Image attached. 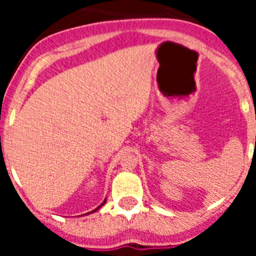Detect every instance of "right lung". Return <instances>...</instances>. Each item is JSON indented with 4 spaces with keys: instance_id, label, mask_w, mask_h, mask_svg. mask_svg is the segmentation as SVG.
<instances>
[{
    "instance_id": "obj_1",
    "label": "right lung",
    "mask_w": 256,
    "mask_h": 256,
    "mask_svg": "<svg viewBox=\"0 0 256 256\" xmlns=\"http://www.w3.org/2000/svg\"><path fill=\"white\" fill-rule=\"evenodd\" d=\"M105 202H106V200H105V201H104V202H102V204H101V205H100V206H98V208H96V209H94V210H92V212H97V210L100 209V208H101V206H102V205H104V204H105ZM87 214H90V212H87Z\"/></svg>"
}]
</instances>
